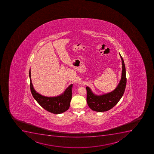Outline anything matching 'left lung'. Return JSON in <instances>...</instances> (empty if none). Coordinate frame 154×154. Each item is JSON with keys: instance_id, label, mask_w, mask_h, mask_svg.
Listing matches in <instances>:
<instances>
[{"instance_id": "left-lung-1", "label": "left lung", "mask_w": 154, "mask_h": 154, "mask_svg": "<svg viewBox=\"0 0 154 154\" xmlns=\"http://www.w3.org/2000/svg\"><path fill=\"white\" fill-rule=\"evenodd\" d=\"M122 60V71L121 80L117 88L113 91L103 95H95L91 88L86 86V101L89 108L97 112L109 110L116 105L120 100L125 91L126 85V69L123 59L120 54Z\"/></svg>"}]
</instances>
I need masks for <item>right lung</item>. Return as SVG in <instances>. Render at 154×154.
<instances>
[{
    "label": "right lung",
    "instance_id": "add662e5",
    "mask_svg": "<svg viewBox=\"0 0 154 154\" xmlns=\"http://www.w3.org/2000/svg\"><path fill=\"white\" fill-rule=\"evenodd\" d=\"M29 78L31 94L33 97L43 108L51 113L56 114L62 113L68 110L72 99V84L60 95L55 97H47L38 94L33 88L31 78L30 69L29 71Z\"/></svg>",
    "mask_w": 154,
    "mask_h": 154
}]
</instances>
